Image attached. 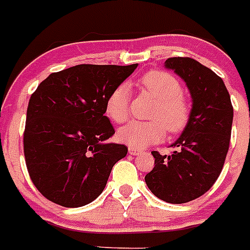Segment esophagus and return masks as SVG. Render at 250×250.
<instances>
[{"label": "esophagus", "mask_w": 250, "mask_h": 250, "mask_svg": "<svg viewBox=\"0 0 250 250\" xmlns=\"http://www.w3.org/2000/svg\"><path fill=\"white\" fill-rule=\"evenodd\" d=\"M143 152H144V151H143V150L136 149V147H129V154H130V155H134V156L141 155Z\"/></svg>", "instance_id": "34e87169"}]
</instances>
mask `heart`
<instances>
[{"label": "heart", "mask_w": 250, "mask_h": 250, "mask_svg": "<svg viewBox=\"0 0 250 250\" xmlns=\"http://www.w3.org/2000/svg\"><path fill=\"white\" fill-rule=\"evenodd\" d=\"M140 83L156 99L150 119L152 121H131L119 129L118 139L130 147H146L163 140L165 131L178 134L187 127L190 119V104L183 94L182 83L174 75L163 70L149 71ZM130 87L116 86L106 100V114L114 123L126 121L130 115Z\"/></svg>", "instance_id": "1"}]
</instances>
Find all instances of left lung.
I'll return each instance as SVG.
<instances>
[{
  "label": "left lung",
  "instance_id": "1",
  "mask_svg": "<svg viewBox=\"0 0 250 250\" xmlns=\"http://www.w3.org/2000/svg\"><path fill=\"white\" fill-rule=\"evenodd\" d=\"M165 67L187 83L193 99L190 119L171 155L151 151L155 167L145 183L159 199L171 204L191 202L207 193L219 178L229 150L233 106L224 83L190 57H170Z\"/></svg>",
  "mask_w": 250,
  "mask_h": 250
}]
</instances>
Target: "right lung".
I'll list each match as a JSON object with an SVG mask.
<instances>
[{"label": "right lung", "instance_id": "add662e5", "mask_svg": "<svg viewBox=\"0 0 250 250\" xmlns=\"http://www.w3.org/2000/svg\"><path fill=\"white\" fill-rule=\"evenodd\" d=\"M129 66L76 65L54 72L31 95L23 131L30 178L46 199L66 208L94 202L127 147L105 144L115 130L110 92L134 72Z\"/></svg>", "mask_w": 250, "mask_h": 250}]
</instances>
